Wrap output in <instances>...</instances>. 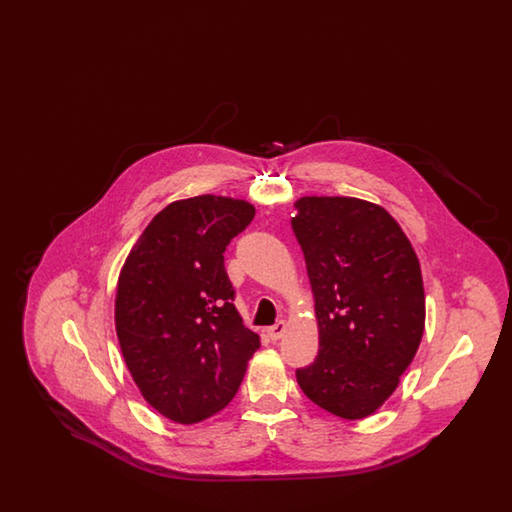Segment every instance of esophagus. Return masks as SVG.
<instances>
[{"instance_id":"34e87169","label":"esophagus","mask_w":512,"mask_h":512,"mask_svg":"<svg viewBox=\"0 0 512 512\" xmlns=\"http://www.w3.org/2000/svg\"><path fill=\"white\" fill-rule=\"evenodd\" d=\"M286 332V322L284 320H278L274 326H270L267 330V336L272 341L280 340Z\"/></svg>"}]
</instances>
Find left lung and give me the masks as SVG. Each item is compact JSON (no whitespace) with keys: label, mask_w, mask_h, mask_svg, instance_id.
<instances>
[{"label":"left lung","mask_w":512,"mask_h":512,"mask_svg":"<svg viewBox=\"0 0 512 512\" xmlns=\"http://www.w3.org/2000/svg\"><path fill=\"white\" fill-rule=\"evenodd\" d=\"M295 209L318 322L317 359L295 370L297 384L320 409L359 420L384 405L422 340L420 263L380 205L307 195Z\"/></svg>","instance_id":"obj_1"}]
</instances>
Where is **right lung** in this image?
<instances>
[{"label": "right lung", "mask_w": 512, "mask_h": 512, "mask_svg": "<svg viewBox=\"0 0 512 512\" xmlns=\"http://www.w3.org/2000/svg\"><path fill=\"white\" fill-rule=\"evenodd\" d=\"M253 217L244 199L174 201L124 261L115 299L122 357L147 403L178 424L222 411L261 345L234 305L222 255Z\"/></svg>", "instance_id": "right-lung-1"}]
</instances>
